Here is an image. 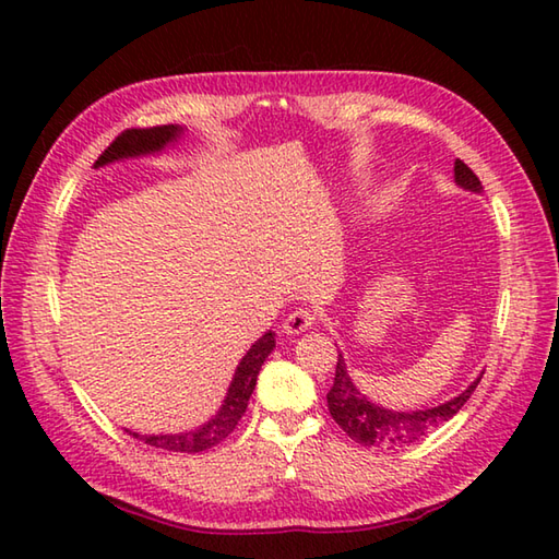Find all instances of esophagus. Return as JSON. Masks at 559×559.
Here are the masks:
<instances>
[{
	"instance_id": "obj_1",
	"label": "esophagus",
	"mask_w": 559,
	"mask_h": 559,
	"mask_svg": "<svg viewBox=\"0 0 559 559\" xmlns=\"http://www.w3.org/2000/svg\"><path fill=\"white\" fill-rule=\"evenodd\" d=\"M319 314L310 307H295V310L286 317V322H283V329H286V334L295 336V334H302V331L312 329L317 324Z\"/></svg>"
}]
</instances>
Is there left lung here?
Segmentation results:
<instances>
[{
  "instance_id": "8db88e82",
  "label": "left lung",
  "mask_w": 559,
  "mask_h": 559,
  "mask_svg": "<svg viewBox=\"0 0 559 559\" xmlns=\"http://www.w3.org/2000/svg\"><path fill=\"white\" fill-rule=\"evenodd\" d=\"M454 177L461 187L471 189V192H480L483 189L478 175L473 173L463 160L454 163ZM480 377L466 391H463V394L442 403V406L411 411V413H399V411L394 413V411L374 406V403L367 401L360 391L353 386L350 377L346 372V362H343V355L338 353L334 386L329 389L326 403H329L331 418H334L341 430L350 439H355L358 444L379 447V449H399V447H408L413 442H418V439L430 432L432 427H439L442 423L454 418V415L463 408V403L471 399L473 391H476V386L480 384Z\"/></svg>"
}]
</instances>
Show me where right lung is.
<instances>
[{
  "instance_id": "right-lung-1",
  "label": "right lung",
  "mask_w": 559,
  "mask_h": 559,
  "mask_svg": "<svg viewBox=\"0 0 559 559\" xmlns=\"http://www.w3.org/2000/svg\"><path fill=\"white\" fill-rule=\"evenodd\" d=\"M182 134V127L177 124H163V127H148V129H124V132L117 136L112 144L100 153L96 160V168L105 163L129 158V156H141V153H153L160 151L165 144H170L177 136ZM276 346L273 334L261 336L252 348L247 350L242 362L237 365L233 384L228 389V396L223 401V408L216 413V418H211L206 425H201L199 430L192 432H180V435H136L129 432L132 437L141 439L144 444L168 449V451H187V454H197V451H206L211 447L221 444L225 437H228L237 423L247 411L249 396L257 386V377L261 365L269 358V353Z\"/></svg>"
}]
</instances>
